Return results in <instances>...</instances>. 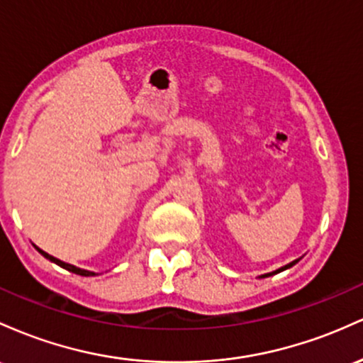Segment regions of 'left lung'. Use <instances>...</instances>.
Segmentation results:
<instances>
[{
	"label": "left lung",
	"mask_w": 363,
	"mask_h": 363,
	"mask_svg": "<svg viewBox=\"0 0 363 363\" xmlns=\"http://www.w3.org/2000/svg\"><path fill=\"white\" fill-rule=\"evenodd\" d=\"M302 259V257H300ZM300 259H295L293 260V262H290V264H286V266H283V267H279V269H276V271H272V272H266V274H262V276H259V278H269V276H274V274H278V272H281V271H286V269H290V267H293L295 266L296 262H298Z\"/></svg>",
	"instance_id": "left-lung-1"
}]
</instances>
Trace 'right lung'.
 <instances>
[{
  "label": "right lung",
  "mask_w": 363,
  "mask_h": 363,
  "mask_svg": "<svg viewBox=\"0 0 363 363\" xmlns=\"http://www.w3.org/2000/svg\"><path fill=\"white\" fill-rule=\"evenodd\" d=\"M35 247V245H34ZM38 248V252L40 255H44V257H46L48 260H51V262H55V264H58L60 267H63V269H67V271H70V272H75V274H79V276H97L96 272L94 271H87V269H80V267H77V266H72V264H68V262H63V260H60V259H56V257H52V255H50L48 254V252H44V250H40L39 247H35Z\"/></svg>",
  "instance_id": "1"
}]
</instances>
